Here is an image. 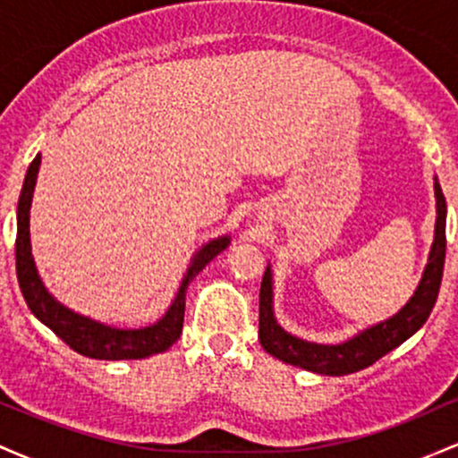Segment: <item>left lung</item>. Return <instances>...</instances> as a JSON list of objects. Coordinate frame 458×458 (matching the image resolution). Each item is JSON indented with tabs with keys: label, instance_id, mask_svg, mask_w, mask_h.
Returning a JSON list of instances; mask_svg holds the SVG:
<instances>
[{
	"label": "left lung",
	"instance_id": "left-lung-1",
	"mask_svg": "<svg viewBox=\"0 0 458 458\" xmlns=\"http://www.w3.org/2000/svg\"><path fill=\"white\" fill-rule=\"evenodd\" d=\"M435 198H437V222H435V239L428 254V265L422 273L413 297L398 310L392 318L372 325L351 340L340 344H317L291 335L277 325L273 317V276L271 267H267L260 284V320L259 340L267 353L286 361V364L306 368L318 375L343 377L351 372L364 370L383 355L390 353L398 344L427 323L437 301L441 276H444L445 260V198L435 178Z\"/></svg>",
	"mask_w": 458,
	"mask_h": 458
}]
</instances>
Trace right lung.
I'll use <instances>...</instances> for the list:
<instances>
[{"label":"right lung","instance_id":"add662e5","mask_svg":"<svg viewBox=\"0 0 458 458\" xmlns=\"http://www.w3.org/2000/svg\"><path fill=\"white\" fill-rule=\"evenodd\" d=\"M40 155L30 163L28 174H25L23 189L19 196L17 207V277L21 293H23L25 303L40 323H45L57 338H62L77 353L92 357V360H144V357L163 353L181 338L182 318H185V295L189 282L198 276L204 267L211 262L219 251L230 245V236H219V239L208 241L202 250L196 251L189 269L182 277L178 293L167 308V312L157 320L155 325L141 329H118L109 325L98 323L81 314L72 312L62 306L57 299L51 295L36 271L34 256H31L30 243V207L31 196H34L36 176H38Z\"/></svg>","mask_w":458,"mask_h":458}]
</instances>
